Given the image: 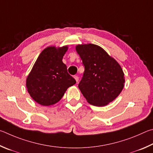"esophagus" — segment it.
Masks as SVG:
<instances>
[{
	"mask_svg": "<svg viewBox=\"0 0 153 153\" xmlns=\"http://www.w3.org/2000/svg\"><path fill=\"white\" fill-rule=\"evenodd\" d=\"M74 79H75V80H76V82L79 81V76H74Z\"/></svg>",
	"mask_w": 153,
	"mask_h": 153,
	"instance_id": "esophagus-1",
	"label": "esophagus"
}]
</instances>
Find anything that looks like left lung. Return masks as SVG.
I'll use <instances>...</instances> for the list:
<instances>
[{
	"label": "left lung",
	"instance_id": "1",
	"mask_svg": "<svg viewBox=\"0 0 153 153\" xmlns=\"http://www.w3.org/2000/svg\"><path fill=\"white\" fill-rule=\"evenodd\" d=\"M76 50L85 67L79 83L82 94L91 105H108L124 87V74L121 66L99 45H78Z\"/></svg>",
	"mask_w": 153,
	"mask_h": 153
}]
</instances>
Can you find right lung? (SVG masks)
<instances>
[{
    "mask_svg": "<svg viewBox=\"0 0 153 153\" xmlns=\"http://www.w3.org/2000/svg\"><path fill=\"white\" fill-rule=\"evenodd\" d=\"M67 49V46L45 48L27 78L26 86L29 95L40 105L48 106L57 103L67 89L76 83L62 62Z\"/></svg>",
    "mask_w": 153,
    "mask_h": 153,
    "instance_id": "obj_1",
    "label": "right lung"
}]
</instances>
